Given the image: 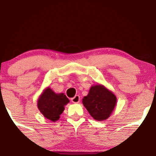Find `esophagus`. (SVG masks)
I'll return each mask as SVG.
<instances>
[{"instance_id": "34e87169", "label": "esophagus", "mask_w": 156, "mask_h": 156, "mask_svg": "<svg viewBox=\"0 0 156 156\" xmlns=\"http://www.w3.org/2000/svg\"><path fill=\"white\" fill-rule=\"evenodd\" d=\"M71 101H72L73 103H79V101H80V97H79V95H76V96L74 97V98H71Z\"/></svg>"}]
</instances>
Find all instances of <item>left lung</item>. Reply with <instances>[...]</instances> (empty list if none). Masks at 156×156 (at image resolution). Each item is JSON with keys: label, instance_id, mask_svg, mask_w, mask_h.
Instances as JSON below:
<instances>
[{"label": "left lung", "instance_id": "obj_1", "mask_svg": "<svg viewBox=\"0 0 156 156\" xmlns=\"http://www.w3.org/2000/svg\"><path fill=\"white\" fill-rule=\"evenodd\" d=\"M117 103V98L102 85L91 87L88 95L83 99V104L94 119H106Z\"/></svg>", "mask_w": 156, "mask_h": 156}]
</instances>
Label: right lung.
Returning <instances> with one entry per match:
<instances>
[{"label":"right lung","mask_w":156,"mask_h":156,"mask_svg":"<svg viewBox=\"0 0 156 156\" xmlns=\"http://www.w3.org/2000/svg\"><path fill=\"white\" fill-rule=\"evenodd\" d=\"M69 99L63 93L55 94L48 87L38 100V108L44 117L54 122L59 119L64 112V105L69 103Z\"/></svg>","instance_id":"add662e5"}]
</instances>
